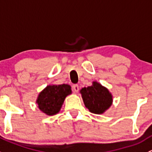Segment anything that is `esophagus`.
Listing matches in <instances>:
<instances>
[{
	"label": "esophagus",
	"mask_w": 152,
	"mask_h": 152,
	"mask_svg": "<svg viewBox=\"0 0 152 152\" xmlns=\"http://www.w3.org/2000/svg\"><path fill=\"white\" fill-rule=\"evenodd\" d=\"M79 85H73V87H72V90H73V92H75V93H77L78 91H79Z\"/></svg>",
	"instance_id": "34e87169"
}]
</instances>
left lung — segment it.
Wrapping results in <instances>:
<instances>
[{
	"label": "left lung",
	"mask_w": 152,
	"mask_h": 152,
	"mask_svg": "<svg viewBox=\"0 0 152 152\" xmlns=\"http://www.w3.org/2000/svg\"><path fill=\"white\" fill-rule=\"evenodd\" d=\"M85 107L95 114H102L113 103V96L109 90L102 85L93 82V85L80 90Z\"/></svg>",
	"instance_id": "obj_1"
}]
</instances>
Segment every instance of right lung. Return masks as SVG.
Returning <instances> with one entry per match:
<instances>
[{"mask_svg":"<svg viewBox=\"0 0 152 152\" xmlns=\"http://www.w3.org/2000/svg\"><path fill=\"white\" fill-rule=\"evenodd\" d=\"M70 85H48L39 94L37 100L38 107L48 115L58 113L65 99L71 93Z\"/></svg>","mask_w":152,"mask_h":152,"instance_id":"obj_1","label":"right lung"}]
</instances>
